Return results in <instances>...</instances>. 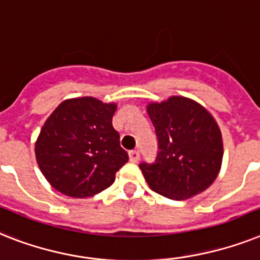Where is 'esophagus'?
<instances>
[{
    "label": "esophagus",
    "mask_w": 260,
    "mask_h": 260,
    "mask_svg": "<svg viewBox=\"0 0 260 260\" xmlns=\"http://www.w3.org/2000/svg\"><path fill=\"white\" fill-rule=\"evenodd\" d=\"M139 159H140V153H139V151H131L129 152V160L132 161V163H137V161H139Z\"/></svg>",
    "instance_id": "1"
}]
</instances>
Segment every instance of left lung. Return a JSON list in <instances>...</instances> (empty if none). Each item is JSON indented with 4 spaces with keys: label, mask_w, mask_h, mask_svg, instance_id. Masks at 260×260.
Listing matches in <instances>:
<instances>
[{
    "label": "left lung",
    "mask_w": 260,
    "mask_h": 260,
    "mask_svg": "<svg viewBox=\"0 0 260 260\" xmlns=\"http://www.w3.org/2000/svg\"><path fill=\"white\" fill-rule=\"evenodd\" d=\"M159 152L140 170L152 191L184 200L207 189L218 178L223 141L210 112L196 101L172 96L147 107Z\"/></svg>",
    "instance_id": "obj_1"
}]
</instances>
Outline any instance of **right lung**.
I'll list each match as a JSON object with an SVG mask.
<instances>
[{
	"label": "right lung",
	"mask_w": 260,
	"mask_h": 260,
	"mask_svg": "<svg viewBox=\"0 0 260 260\" xmlns=\"http://www.w3.org/2000/svg\"><path fill=\"white\" fill-rule=\"evenodd\" d=\"M117 105L94 97L62 101L42 125L36 159L50 185L71 198H89L115 181L128 161L112 125Z\"/></svg>",
	"instance_id": "right-lung-1"
}]
</instances>
